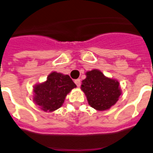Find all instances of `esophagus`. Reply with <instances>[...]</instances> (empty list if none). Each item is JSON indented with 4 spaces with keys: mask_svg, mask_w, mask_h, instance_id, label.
<instances>
[{
    "mask_svg": "<svg viewBox=\"0 0 153 153\" xmlns=\"http://www.w3.org/2000/svg\"><path fill=\"white\" fill-rule=\"evenodd\" d=\"M74 82H75V83L76 84V86H77L78 87H80V84H81V82H80V79H76L74 80Z\"/></svg>",
    "mask_w": 153,
    "mask_h": 153,
    "instance_id": "obj_1",
    "label": "esophagus"
}]
</instances>
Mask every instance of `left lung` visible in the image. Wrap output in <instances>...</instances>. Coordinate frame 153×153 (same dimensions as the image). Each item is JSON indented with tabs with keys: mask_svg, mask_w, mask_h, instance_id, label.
<instances>
[{
	"mask_svg": "<svg viewBox=\"0 0 153 153\" xmlns=\"http://www.w3.org/2000/svg\"><path fill=\"white\" fill-rule=\"evenodd\" d=\"M81 90L87 97L88 104L97 111L108 110L118 100L121 94L119 82L104 75L98 70L86 73Z\"/></svg>",
	"mask_w": 153,
	"mask_h": 153,
	"instance_id": "left-lung-1",
	"label": "left lung"
}]
</instances>
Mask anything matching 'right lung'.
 Returning a JSON list of instances; mask_svg holds the SVG:
<instances>
[{
  "instance_id": "obj_1",
  "label": "right lung",
  "mask_w": 153,
  "mask_h": 153,
  "mask_svg": "<svg viewBox=\"0 0 153 153\" xmlns=\"http://www.w3.org/2000/svg\"><path fill=\"white\" fill-rule=\"evenodd\" d=\"M76 85L70 76L53 72L46 81L34 87V101L45 111H53L60 108L66 96Z\"/></svg>"
}]
</instances>
